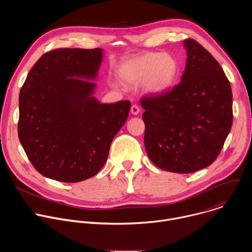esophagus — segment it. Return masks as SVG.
Listing matches in <instances>:
<instances>
[{
  "mask_svg": "<svg viewBox=\"0 0 252 252\" xmlns=\"http://www.w3.org/2000/svg\"><path fill=\"white\" fill-rule=\"evenodd\" d=\"M130 113H131L133 116L138 115V113H139V107H138V105H136V104L131 105V107H130Z\"/></svg>",
  "mask_w": 252,
  "mask_h": 252,
  "instance_id": "obj_1",
  "label": "esophagus"
}]
</instances>
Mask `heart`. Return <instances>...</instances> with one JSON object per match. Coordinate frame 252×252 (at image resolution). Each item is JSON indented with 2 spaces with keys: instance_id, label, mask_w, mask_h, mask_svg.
<instances>
[{
  "instance_id": "1",
  "label": "heart",
  "mask_w": 252,
  "mask_h": 252,
  "mask_svg": "<svg viewBox=\"0 0 252 252\" xmlns=\"http://www.w3.org/2000/svg\"><path fill=\"white\" fill-rule=\"evenodd\" d=\"M179 73L175 58L163 53H145L124 60L118 67L122 82L135 86L145 82L152 94H165L174 85Z\"/></svg>"
}]
</instances>
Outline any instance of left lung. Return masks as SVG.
<instances>
[{
    "mask_svg": "<svg viewBox=\"0 0 252 252\" xmlns=\"http://www.w3.org/2000/svg\"><path fill=\"white\" fill-rule=\"evenodd\" d=\"M182 82L162 94L142 97L145 147L159 168L189 173L210 165L232 126V93L220 64L192 39Z\"/></svg>",
    "mask_w": 252,
    "mask_h": 252,
    "instance_id": "1",
    "label": "left lung"
}]
</instances>
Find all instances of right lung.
<instances>
[{
  "label": "right lung",
  "mask_w": 252,
  "mask_h": 252,
  "mask_svg": "<svg viewBox=\"0 0 252 252\" xmlns=\"http://www.w3.org/2000/svg\"><path fill=\"white\" fill-rule=\"evenodd\" d=\"M101 49H57L30 70L19 96L18 134L41 174L79 183L104 165L130 102L100 103L94 96Z\"/></svg>",
  "instance_id": "1"
}]
</instances>
